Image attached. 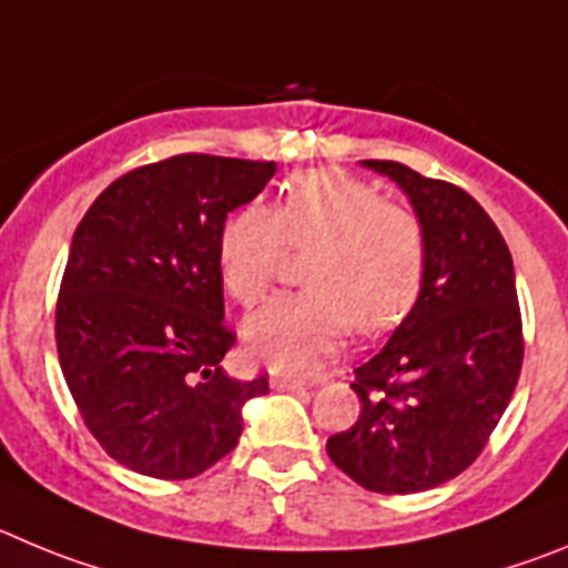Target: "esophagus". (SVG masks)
Instances as JSON below:
<instances>
[{
  "instance_id": "obj_1",
  "label": "esophagus",
  "mask_w": 568,
  "mask_h": 568,
  "mask_svg": "<svg viewBox=\"0 0 568 568\" xmlns=\"http://www.w3.org/2000/svg\"><path fill=\"white\" fill-rule=\"evenodd\" d=\"M272 385L277 387V390H303L308 382H305L303 376H274Z\"/></svg>"
}]
</instances>
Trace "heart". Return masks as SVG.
<instances>
[{
  "instance_id": "1",
  "label": "heart",
  "mask_w": 568,
  "mask_h": 568,
  "mask_svg": "<svg viewBox=\"0 0 568 568\" xmlns=\"http://www.w3.org/2000/svg\"><path fill=\"white\" fill-rule=\"evenodd\" d=\"M288 252H308L300 294L246 322V342L274 367H311L347 328L376 334L410 311L424 280L427 237L410 206L342 172L285 181L272 209L243 206L221 229L217 263L234 303H263Z\"/></svg>"
}]
</instances>
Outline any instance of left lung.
<instances>
[{
    "instance_id": "left-lung-1",
    "label": "left lung",
    "mask_w": 568,
    "mask_h": 568,
    "mask_svg": "<svg viewBox=\"0 0 568 568\" xmlns=\"http://www.w3.org/2000/svg\"><path fill=\"white\" fill-rule=\"evenodd\" d=\"M362 163L405 189L427 263L410 314L354 367L359 418L328 438V456L371 493H424L481 456L518 385L524 322L513 254L462 186L398 161Z\"/></svg>"
}]
</instances>
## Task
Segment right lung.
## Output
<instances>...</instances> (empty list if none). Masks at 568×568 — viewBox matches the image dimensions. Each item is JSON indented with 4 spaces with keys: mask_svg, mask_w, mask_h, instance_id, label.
I'll return each mask as SVG.
<instances>
[{
    "mask_svg": "<svg viewBox=\"0 0 568 568\" xmlns=\"http://www.w3.org/2000/svg\"><path fill=\"white\" fill-rule=\"evenodd\" d=\"M274 161L183 152L126 172L73 234L55 347L87 430L126 469L195 478L237 447L243 405L268 376H226L237 334L223 320L217 240Z\"/></svg>",
    "mask_w": 568,
    "mask_h": 568,
    "instance_id": "right-lung-1",
    "label": "right lung"
}]
</instances>
